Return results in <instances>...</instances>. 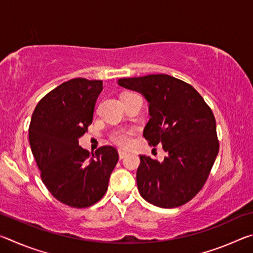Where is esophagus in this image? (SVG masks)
Wrapping results in <instances>:
<instances>
[{
	"label": "esophagus",
	"instance_id": "1",
	"mask_svg": "<svg viewBox=\"0 0 253 253\" xmlns=\"http://www.w3.org/2000/svg\"><path fill=\"white\" fill-rule=\"evenodd\" d=\"M127 155H128V154L126 152L119 151V158H121V160H123V158H125Z\"/></svg>",
	"mask_w": 253,
	"mask_h": 253
}]
</instances>
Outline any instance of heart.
Here are the masks:
<instances>
[{"mask_svg": "<svg viewBox=\"0 0 253 253\" xmlns=\"http://www.w3.org/2000/svg\"><path fill=\"white\" fill-rule=\"evenodd\" d=\"M124 95H128V93H124ZM132 135H134V131L132 130L119 129V130L114 131L113 134H111L110 138L115 144L118 145V146L128 148L130 147L132 144Z\"/></svg>", "mask_w": 253, "mask_h": 253, "instance_id": "obj_1", "label": "heart"}]
</instances>
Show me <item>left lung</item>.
Wrapping results in <instances>:
<instances>
[{
    "label": "left lung",
    "mask_w": 253,
    "mask_h": 253,
    "mask_svg": "<svg viewBox=\"0 0 253 253\" xmlns=\"http://www.w3.org/2000/svg\"><path fill=\"white\" fill-rule=\"evenodd\" d=\"M118 84L146 98L151 119L144 137L168 153L163 162L139 156L136 179L140 195L164 209L187 203L207 182L219 153L211 108L191 84L169 75L123 78Z\"/></svg>",
    "instance_id": "1"
}]
</instances>
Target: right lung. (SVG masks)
Here are the masks:
<instances>
[{"label": "right lung", "mask_w": 253, "mask_h": 253, "mask_svg": "<svg viewBox=\"0 0 253 253\" xmlns=\"http://www.w3.org/2000/svg\"><path fill=\"white\" fill-rule=\"evenodd\" d=\"M101 90V80L66 81L42 98L30 123L29 142L42 182L55 199L72 208L97 203L118 162L113 146H102L95 154L79 146Z\"/></svg>", "instance_id": "1"}]
</instances>
